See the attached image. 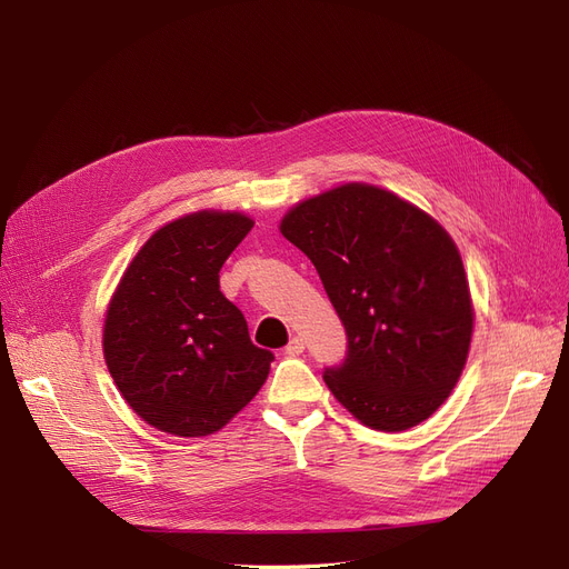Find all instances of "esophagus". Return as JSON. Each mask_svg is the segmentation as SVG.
Segmentation results:
<instances>
[{
    "label": "esophagus",
    "mask_w": 569,
    "mask_h": 569,
    "mask_svg": "<svg viewBox=\"0 0 569 569\" xmlns=\"http://www.w3.org/2000/svg\"><path fill=\"white\" fill-rule=\"evenodd\" d=\"M303 349H306L303 339H301V337H291L289 343L284 347V353H287V356H299V353H303Z\"/></svg>",
    "instance_id": "esophagus-1"
}]
</instances>
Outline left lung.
Wrapping results in <instances>:
<instances>
[{"label": "left lung", "instance_id": "left-lung-1", "mask_svg": "<svg viewBox=\"0 0 569 569\" xmlns=\"http://www.w3.org/2000/svg\"><path fill=\"white\" fill-rule=\"evenodd\" d=\"M282 234L316 266L347 330L325 368L360 422L401 432L449 399L468 360L472 301L453 239L387 189L341 184L291 209Z\"/></svg>", "mask_w": 569, "mask_h": 569}]
</instances>
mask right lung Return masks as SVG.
Listing matches in <instances>:
<instances>
[{"mask_svg": "<svg viewBox=\"0 0 569 569\" xmlns=\"http://www.w3.org/2000/svg\"><path fill=\"white\" fill-rule=\"evenodd\" d=\"M251 228V218L218 211L168 222L132 258L109 303V372L161 432L213 435L266 382L274 356L251 341L218 274Z\"/></svg>", "mask_w": 569, "mask_h": 569, "instance_id": "1", "label": "right lung"}]
</instances>
